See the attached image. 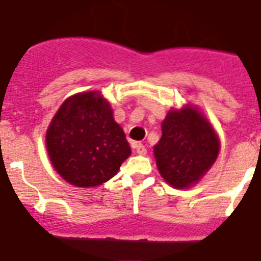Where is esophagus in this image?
<instances>
[{
    "label": "esophagus",
    "instance_id": "1",
    "mask_svg": "<svg viewBox=\"0 0 261 261\" xmlns=\"http://www.w3.org/2000/svg\"><path fill=\"white\" fill-rule=\"evenodd\" d=\"M133 148H135L136 153L140 154V156H145L146 154V149L143 144H135V145H133Z\"/></svg>",
    "mask_w": 261,
    "mask_h": 261
}]
</instances>
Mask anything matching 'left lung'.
<instances>
[{"mask_svg":"<svg viewBox=\"0 0 261 261\" xmlns=\"http://www.w3.org/2000/svg\"><path fill=\"white\" fill-rule=\"evenodd\" d=\"M160 141L153 146L157 169L172 188H191L205 176L220 152V139L195 105L171 109L161 122Z\"/></svg>","mask_w":261,"mask_h":261,"instance_id":"obj_1","label":"left lung"}]
</instances>
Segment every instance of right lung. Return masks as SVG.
<instances>
[{"label":"right lung","instance_id":"obj_1","mask_svg":"<svg viewBox=\"0 0 261 261\" xmlns=\"http://www.w3.org/2000/svg\"><path fill=\"white\" fill-rule=\"evenodd\" d=\"M45 143L56 172L79 188L107 182L130 156L125 133L100 90L68 97L51 118Z\"/></svg>","mask_w":261,"mask_h":261}]
</instances>
